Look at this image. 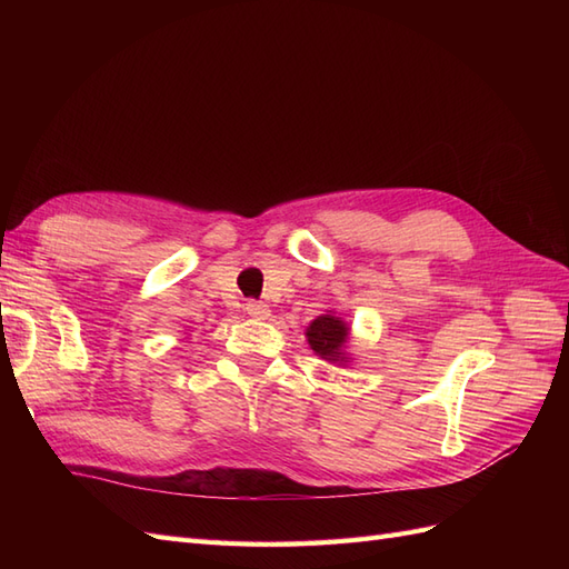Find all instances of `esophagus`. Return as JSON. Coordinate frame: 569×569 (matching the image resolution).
<instances>
[{
    "label": "esophagus",
    "instance_id": "obj_1",
    "mask_svg": "<svg viewBox=\"0 0 569 569\" xmlns=\"http://www.w3.org/2000/svg\"><path fill=\"white\" fill-rule=\"evenodd\" d=\"M247 313H249L251 318H258V320H263V318L270 316L268 306H266L263 301H249V303H247Z\"/></svg>",
    "mask_w": 569,
    "mask_h": 569
}]
</instances>
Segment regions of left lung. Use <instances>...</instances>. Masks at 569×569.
<instances>
[{
  "mask_svg": "<svg viewBox=\"0 0 569 569\" xmlns=\"http://www.w3.org/2000/svg\"><path fill=\"white\" fill-rule=\"evenodd\" d=\"M306 337L318 356L327 360H339L341 347L347 343L349 337V327L335 316H320L318 320L311 322V327H308Z\"/></svg>",
  "mask_w": 569,
  "mask_h": 569,
  "instance_id": "left-lung-1",
  "label": "left lung"
}]
</instances>
